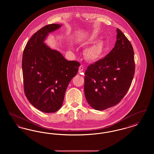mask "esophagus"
<instances>
[{
  "label": "esophagus",
  "mask_w": 154,
  "mask_h": 154,
  "mask_svg": "<svg viewBox=\"0 0 154 154\" xmlns=\"http://www.w3.org/2000/svg\"><path fill=\"white\" fill-rule=\"evenodd\" d=\"M84 67L83 65H80L79 67V72L81 73H82L83 71H84Z\"/></svg>",
  "instance_id": "34e87169"
}]
</instances>
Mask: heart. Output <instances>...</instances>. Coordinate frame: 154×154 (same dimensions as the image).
Masks as SVG:
<instances>
[{
    "instance_id": "b5f03b06",
    "label": "heart",
    "mask_w": 154,
    "mask_h": 154,
    "mask_svg": "<svg viewBox=\"0 0 154 154\" xmlns=\"http://www.w3.org/2000/svg\"><path fill=\"white\" fill-rule=\"evenodd\" d=\"M102 50L98 45H95L86 49L84 51V55L87 59L93 61L99 58L101 55Z\"/></svg>"
}]
</instances>
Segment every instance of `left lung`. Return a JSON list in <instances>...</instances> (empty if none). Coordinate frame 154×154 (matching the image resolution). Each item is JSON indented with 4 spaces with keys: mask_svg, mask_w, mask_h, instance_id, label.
<instances>
[{
    "mask_svg": "<svg viewBox=\"0 0 154 154\" xmlns=\"http://www.w3.org/2000/svg\"><path fill=\"white\" fill-rule=\"evenodd\" d=\"M117 41L104 58L88 66L85 72L84 92L89 104L104 110L116 106L130 88L135 72L132 44L117 29Z\"/></svg>",
    "mask_w": 154,
    "mask_h": 154,
    "instance_id": "obj_1",
    "label": "left lung"
}]
</instances>
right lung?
<instances>
[{
  "label": "right lung",
  "instance_id": "1",
  "mask_svg": "<svg viewBox=\"0 0 154 154\" xmlns=\"http://www.w3.org/2000/svg\"><path fill=\"white\" fill-rule=\"evenodd\" d=\"M60 26L56 23L44 26L31 37L23 52L25 94L35 108L46 113L60 109L67 87L80 66L44 43L48 33Z\"/></svg>",
  "mask_w": 154,
  "mask_h": 154
}]
</instances>
